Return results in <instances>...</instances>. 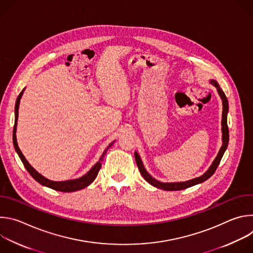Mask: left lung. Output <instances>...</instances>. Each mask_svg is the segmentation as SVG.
Returning <instances> with one entry per match:
<instances>
[{
    "instance_id": "left-lung-1",
    "label": "left lung",
    "mask_w": 253,
    "mask_h": 253,
    "mask_svg": "<svg viewBox=\"0 0 253 253\" xmlns=\"http://www.w3.org/2000/svg\"><path fill=\"white\" fill-rule=\"evenodd\" d=\"M210 83L217 89V92L222 100V105H223V109H222V120H221V129H222V146L217 154V156H216V158L214 159L213 163L211 164V166L209 167V169L201 176L197 177V178H194V179H191V180H188V181H185V182H172V183H163V182H160L158 181V180H156L155 178H153L147 171L146 169L144 168V165L141 161V158L139 156V154L137 152L134 153L135 155V160H136V163H137V166H138V169L141 173V175L143 176V178L146 180V181L148 183H150L151 185H153L154 187H157V188H160V189H163V190H167V191H176V190H182V189H185V188H188V187H191V186H194L196 184H199V183H202L204 182L205 180H207L208 178H210L215 170L217 169L219 163H220V160L228 146V141H229V131H228V126H227V113H228V101H227V98L224 94V92L222 91V89L220 88L219 84L216 82L215 80H211Z\"/></svg>"
}]
</instances>
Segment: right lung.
<instances>
[{
    "label": "right lung",
    "instance_id": "1",
    "mask_svg": "<svg viewBox=\"0 0 253 253\" xmlns=\"http://www.w3.org/2000/svg\"><path fill=\"white\" fill-rule=\"evenodd\" d=\"M25 90V89H24ZM24 90H22V92L20 93V95L17 98L16 101V106H15V125H14V130H13V143H14V147L16 152L18 153L20 159L22 160L25 168L27 169V171L31 174V176L36 180V181L39 182L40 184L52 188L54 190L57 191H62V192H73V191H77V190H81L85 187H87L88 185H90L95 178L98 175V172L102 166V161H103V157L105 156L108 148L112 146V144L114 142H112L109 147L107 149H105V151L103 152L101 158L99 159V161L90 169V171L88 173H86L85 175H83L80 178L77 179H72V180H66V181H53V180H49L48 178L44 177L43 175H41L39 172L36 171L27 161V159L25 158V156L23 155V153L21 152L19 146H18V143H17V137H16V131H17V121H18V116H19V105H20V100L22 98V95L24 93Z\"/></svg>",
    "mask_w": 253,
    "mask_h": 253
}]
</instances>
